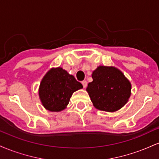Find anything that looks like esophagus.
Instances as JSON below:
<instances>
[{"label":"esophagus","mask_w":159,"mask_h":159,"mask_svg":"<svg viewBox=\"0 0 159 159\" xmlns=\"http://www.w3.org/2000/svg\"><path fill=\"white\" fill-rule=\"evenodd\" d=\"M81 84H82V85H83L84 88H86V87H87V81H81Z\"/></svg>","instance_id":"34e87169"}]
</instances>
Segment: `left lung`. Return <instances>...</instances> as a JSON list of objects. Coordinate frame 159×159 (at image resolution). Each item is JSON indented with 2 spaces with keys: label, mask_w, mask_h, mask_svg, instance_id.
Instances as JSON below:
<instances>
[{
  "label": "left lung",
  "mask_w": 159,
  "mask_h": 159,
  "mask_svg": "<svg viewBox=\"0 0 159 159\" xmlns=\"http://www.w3.org/2000/svg\"><path fill=\"white\" fill-rule=\"evenodd\" d=\"M92 78L86 90L96 109L115 112L128 102L132 84L119 69L98 66L93 72Z\"/></svg>",
  "instance_id": "obj_1"
}]
</instances>
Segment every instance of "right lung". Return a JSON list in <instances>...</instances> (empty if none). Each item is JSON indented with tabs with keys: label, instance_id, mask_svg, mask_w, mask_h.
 Instances as JSON below:
<instances>
[{
	"label": "right lung",
	"instance_id": "1",
	"mask_svg": "<svg viewBox=\"0 0 159 159\" xmlns=\"http://www.w3.org/2000/svg\"><path fill=\"white\" fill-rule=\"evenodd\" d=\"M83 86L61 67L50 69L40 82L39 96L46 110L60 112L64 110L72 93Z\"/></svg>",
	"mask_w": 159,
	"mask_h": 159
}]
</instances>
